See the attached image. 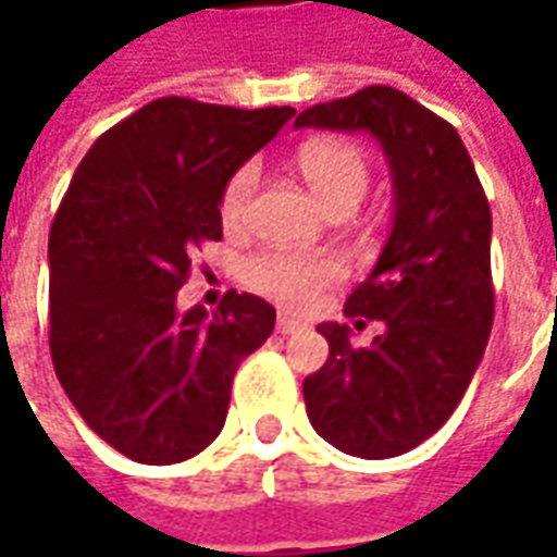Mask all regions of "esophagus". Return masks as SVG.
<instances>
[{"mask_svg": "<svg viewBox=\"0 0 557 557\" xmlns=\"http://www.w3.org/2000/svg\"><path fill=\"white\" fill-rule=\"evenodd\" d=\"M277 331H280V334H295V331H301V322H298V319H292L289 313H280L277 315Z\"/></svg>", "mask_w": 557, "mask_h": 557, "instance_id": "1", "label": "esophagus"}]
</instances>
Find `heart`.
Here are the masks:
<instances>
[{"label": "heart", "instance_id": "b5f03b06", "mask_svg": "<svg viewBox=\"0 0 557 557\" xmlns=\"http://www.w3.org/2000/svg\"><path fill=\"white\" fill-rule=\"evenodd\" d=\"M298 170L327 214L355 211L370 187V160L355 143H343V139L307 143L298 151ZM256 187H259L256 163H244L232 172L220 196V214L230 226H238L247 218ZM339 274H343V265L334 256L286 253V250H268V253L253 256L244 268V280L250 289L289 310H310L319 301L322 289L337 283Z\"/></svg>", "mask_w": 557, "mask_h": 557}]
</instances>
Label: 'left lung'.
Masks as SVG:
<instances>
[{
    "mask_svg": "<svg viewBox=\"0 0 557 557\" xmlns=\"http://www.w3.org/2000/svg\"><path fill=\"white\" fill-rule=\"evenodd\" d=\"M295 127L367 131L394 178V226L343 313L382 322L370 346L322 322L327 361L304 379L307 418L337 450L387 459L444 426L480 367L495 313L492 214L462 139L391 86L315 103Z\"/></svg>",
    "mask_w": 557,
    "mask_h": 557,
    "instance_id": "obj_1",
    "label": "left lung"
}]
</instances>
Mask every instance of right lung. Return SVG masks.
I'll list each match as a JSON object with an SVG mask.
<instances>
[{
  "instance_id": "obj_1",
  "label": "right lung",
  "mask_w": 557,
  "mask_h": 557,
  "mask_svg": "<svg viewBox=\"0 0 557 557\" xmlns=\"http://www.w3.org/2000/svg\"><path fill=\"white\" fill-rule=\"evenodd\" d=\"M292 107L235 110L158 98L95 139L50 230V355L79 418L146 466L206 450L232 375L274 331V307L232 289L214 313L175 292L220 242L232 172L277 137Z\"/></svg>"
}]
</instances>
